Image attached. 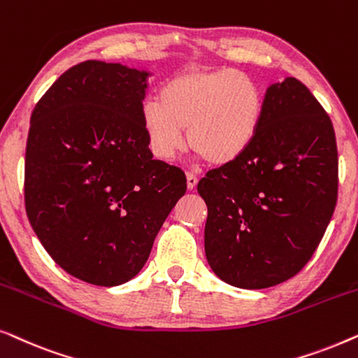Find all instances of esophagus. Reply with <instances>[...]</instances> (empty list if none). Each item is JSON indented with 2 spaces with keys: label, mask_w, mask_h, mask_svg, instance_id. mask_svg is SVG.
Instances as JSON below:
<instances>
[{
  "label": "esophagus",
  "mask_w": 358,
  "mask_h": 358,
  "mask_svg": "<svg viewBox=\"0 0 358 358\" xmlns=\"http://www.w3.org/2000/svg\"><path fill=\"white\" fill-rule=\"evenodd\" d=\"M197 182H199L197 176H195V174H190V173H187V189H189V190H192V189H195V185H197Z\"/></svg>",
  "instance_id": "obj_1"
}]
</instances>
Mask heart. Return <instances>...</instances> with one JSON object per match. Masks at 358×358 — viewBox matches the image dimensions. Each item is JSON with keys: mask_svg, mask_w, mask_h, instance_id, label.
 <instances>
[{"mask_svg": "<svg viewBox=\"0 0 358 358\" xmlns=\"http://www.w3.org/2000/svg\"><path fill=\"white\" fill-rule=\"evenodd\" d=\"M266 99L259 83L233 68L190 70L161 87L158 102L141 110L148 146L156 158L171 161L187 143L210 164L241 158L261 130Z\"/></svg>", "mask_w": 358, "mask_h": 358, "instance_id": "obj_1", "label": "heart"}]
</instances>
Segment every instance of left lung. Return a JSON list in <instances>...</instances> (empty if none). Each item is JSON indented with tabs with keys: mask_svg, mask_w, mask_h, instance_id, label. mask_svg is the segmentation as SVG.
I'll return each mask as SVG.
<instances>
[{
	"mask_svg": "<svg viewBox=\"0 0 358 358\" xmlns=\"http://www.w3.org/2000/svg\"><path fill=\"white\" fill-rule=\"evenodd\" d=\"M257 138L197 190L208 208L205 256L223 282L261 290L305 267L334 213L337 146L311 91L288 76L267 87Z\"/></svg>",
	"mask_w": 358,
	"mask_h": 358,
	"instance_id": "left-lung-1",
	"label": "left lung"
}]
</instances>
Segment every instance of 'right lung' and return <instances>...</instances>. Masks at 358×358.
I'll use <instances>...</instances> for the list:
<instances>
[{"instance_id": "1", "label": "right lung", "mask_w": 358, "mask_h": 358, "mask_svg": "<svg viewBox=\"0 0 358 358\" xmlns=\"http://www.w3.org/2000/svg\"><path fill=\"white\" fill-rule=\"evenodd\" d=\"M150 75L83 62L48 87L31 115L27 218L53 261L92 285L134 278L187 190L182 171L148 148L141 110Z\"/></svg>"}]
</instances>
